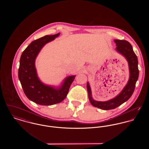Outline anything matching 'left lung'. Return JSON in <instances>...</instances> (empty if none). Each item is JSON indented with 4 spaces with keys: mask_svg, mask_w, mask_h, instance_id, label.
<instances>
[{
    "mask_svg": "<svg viewBox=\"0 0 149 149\" xmlns=\"http://www.w3.org/2000/svg\"><path fill=\"white\" fill-rule=\"evenodd\" d=\"M114 42L116 43L117 46L116 50L125 57L127 61L130 78L127 84L116 97L104 102L97 101L93 99L91 86L89 82H87L86 87L91 103L93 106L103 110L114 109L130 99L134 92L136 83L139 78V71L138 69L137 57L131 45L125 40H114Z\"/></svg>",
    "mask_w": 149,
    "mask_h": 149,
    "instance_id": "obj_1",
    "label": "left lung"
}]
</instances>
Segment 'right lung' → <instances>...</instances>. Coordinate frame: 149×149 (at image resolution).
Returning <instances> with one entry per match:
<instances>
[{"label":"right lung","instance_id":"add662e5","mask_svg":"<svg viewBox=\"0 0 149 149\" xmlns=\"http://www.w3.org/2000/svg\"><path fill=\"white\" fill-rule=\"evenodd\" d=\"M60 35H46L31 43L22 54L18 78L23 92L30 100L42 106H51L60 103L69 92L76 75L65 78L59 86L43 84L38 77L35 67L36 58L43 47Z\"/></svg>","mask_w":149,"mask_h":149}]
</instances>
